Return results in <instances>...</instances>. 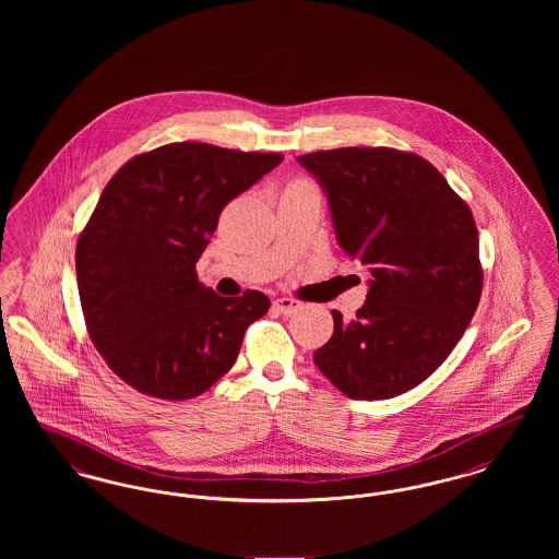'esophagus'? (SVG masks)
<instances>
[{
    "mask_svg": "<svg viewBox=\"0 0 559 559\" xmlns=\"http://www.w3.org/2000/svg\"><path fill=\"white\" fill-rule=\"evenodd\" d=\"M299 308H301V304H299L297 299H292V297H278V299H274V310L281 312V314H285V317H292Z\"/></svg>",
    "mask_w": 559,
    "mask_h": 559,
    "instance_id": "obj_1",
    "label": "esophagus"
}]
</instances>
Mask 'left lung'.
Wrapping results in <instances>:
<instances>
[{
    "label": "left lung",
    "instance_id": "obj_1",
    "mask_svg": "<svg viewBox=\"0 0 559 559\" xmlns=\"http://www.w3.org/2000/svg\"><path fill=\"white\" fill-rule=\"evenodd\" d=\"M297 163L322 188L340 247L371 274L356 319L331 312L333 337L314 362L349 399H394L449 358L478 308L474 215L411 153L352 146Z\"/></svg>",
    "mask_w": 559,
    "mask_h": 559
}]
</instances>
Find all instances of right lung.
Returning <instances> with one entry per match:
<instances>
[{
    "label": "right lung",
    "mask_w": 559,
    "mask_h": 559,
    "mask_svg": "<svg viewBox=\"0 0 559 559\" xmlns=\"http://www.w3.org/2000/svg\"><path fill=\"white\" fill-rule=\"evenodd\" d=\"M283 160L176 142L128 160L78 240L75 267L90 337L138 392L201 396L233 369L242 335L262 319V292L222 297L194 266L228 201Z\"/></svg>",
    "instance_id": "add662e5"
}]
</instances>
